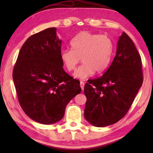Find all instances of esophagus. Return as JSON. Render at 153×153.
<instances>
[{
	"label": "esophagus",
	"instance_id": "34e87169",
	"mask_svg": "<svg viewBox=\"0 0 153 153\" xmlns=\"http://www.w3.org/2000/svg\"><path fill=\"white\" fill-rule=\"evenodd\" d=\"M84 82H80V87H81V88H82V90H84Z\"/></svg>",
	"mask_w": 153,
	"mask_h": 153
}]
</instances>
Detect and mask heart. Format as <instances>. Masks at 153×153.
I'll return each instance as SVG.
<instances>
[{"label":"heart","mask_w":153,"mask_h":153,"mask_svg":"<svg viewBox=\"0 0 153 153\" xmlns=\"http://www.w3.org/2000/svg\"><path fill=\"white\" fill-rule=\"evenodd\" d=\"M70 48L60 52V60L67 71H74L80 59L82 65L75 71L77 79H86L94 73L100 74L109 65L114 52L112 40L106 35L82 32L70 41Z\"/></svg>","instance_id":"obj_1"}]
</instances>
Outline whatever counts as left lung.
I'll list each match as a JSON object with an SVG mask.
<instances>
[{
	"label": "left lung",
	"instance_id": "left-lung-1",
	"mask_svg": "<svg viewBox=\"0 0 153 153\" xmlns=\"http://www.w3.org/2000/svg\"><path fill=\"white\" fill-rule=\"evenodd\" d=\"M142 82L140 55L133 41L123 32L107 71L85 84L86 120L99 128L117 123L128 113Z\"/></svg>",
	"mask_w": 153,
	"mask_h": 153
}]
</instances>
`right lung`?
Masks as SVG:
<instances>
[{
	"label": "right lung",
	"instance_id": "obj_1",
	"mask_svg": "<svg viewBox=\"0 0 153 153\" xmlns=\"http://www.w3.org/2000/svg\"><path fill=\"white\" fill-rule=\"evenodd\" d=\"M61 43L56 27L31 36L20 49L13 72L22 109L33 121L46 125L60 121L67 105L82 90L79 80L63 68Z\"/></svg>",
	"mask_w": 153,
	"mask_h": 153
}]
</instances>
